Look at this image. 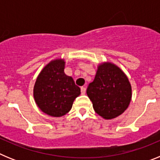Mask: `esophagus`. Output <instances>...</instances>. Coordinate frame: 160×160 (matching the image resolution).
Wrapping results in <instances>:
<instances>
[{
	"mask_svg": "<svg viewBox=\"0 0 160 160\" xmlns=\"http://www.w3.org/2000/svg\"><path fill=\"white\" fill-rule=\"evenodd\" d=\"M81 92L82 94H86V87H81Z\"/></svg>",
	"mask_w": 160,
	"mask_h": 160,
	"instance_id": "1",
	"label": "esophagus"
}]
</instances>
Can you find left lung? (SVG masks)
<instances>
[{"mask_svg": "<svg viewBox=\"0 0 160 160\" xmlns=\"http://www.w3.org/2000/svg\"><path fill=\"white\" fill-rule=\"evenodd\" d=\"M131 83L124 72L113 63L103 62L98 66L87 94L94 111L105 119H112L127 110L131 102Z\"/></svg>", "mask_w": 160, "mask_h": 160, "instance_id": "left-lung-1", "label": "left lung"}]
</instances>
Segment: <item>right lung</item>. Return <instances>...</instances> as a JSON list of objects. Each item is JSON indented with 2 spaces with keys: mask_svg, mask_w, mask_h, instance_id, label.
I'll list each match as a JSON object with an SVG mask.
<instances>
[{
  "mask_svg": "<svg viewBox=\"0 0 160 160\" xmlns=\"http://www.w3.org/2000/svg\"><path fill=\"white\" fill-rule=\"evenodd\" d=\"M65 64L62 58L49 62L38 74L33 87L37 106L49 116L62 117L67 114L81 94L73 78L65 73Z\"/></svg>",
  "mask_w": 160,
  "mask_h": 160,
  "instance_id": "add662e5",
  "label": "right lung"
}]
</instances>
